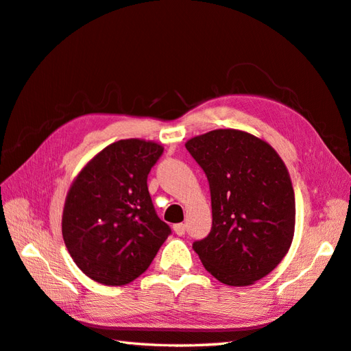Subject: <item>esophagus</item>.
Here are the masks:
<instances>
[{
  "label": "esophagus",
  "mask_w": 351,
  "mask_h": 351,
  "mask_svg": "<svg viewBox=\"0 0 351 351\" xmlns=\"http://www.w3.org/2000/svg\"><path fill=\"white\" fill-rule=\"evenodd\" d=\"M173 230H174V233H176V234H178V236H183V234H184V232H186V226H184L183 223H180V224H174V226H173Z\"/></svg>",
  "instance_id": "obj_1"
}]
</instances>
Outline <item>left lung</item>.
<instances>
[{"label":"left lung","instance_id":"8db88e82","mask_svg":"<svg viewBox=\"0 0 351 351\" xmlns=\"http://www.w3.org/2000/svg\"><path fill=\"white\" fill-rule=\"evenodd\" d=\"M207 176L212 230L194 242L209 273L248 286L282 262L294 238L295 197L282 157L257 136L218 128L186 142Z\"/></svg>","mask_w":351,"mask_h":351}]
</instances>
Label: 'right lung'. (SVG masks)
Listing matches in <instances>:
<instances>
[{
    "label": "right lung",
    "instance_id": "obj_1",
    "mask_svg": "<svg viewBox=\"0 0 351 351\" xmlns=\"http://www.w3.org/2000/svg\"><path fill=\"white\" fill-rule=\"evenodd\" d=\"M153 141L121 139L82 168L66 194L62 234L75 265L107 286L145 273L171 228L157 217L147 177L162 156Z\"/></svg>",
    "mask_w": 351,
    "mask_h": 351
}]
</instances>
